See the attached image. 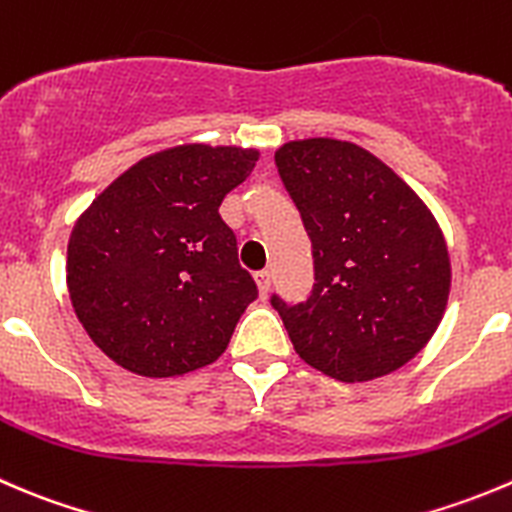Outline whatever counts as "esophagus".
<instances>
[{
    "mask_svg": "<svg viewBox=\"0 0 512 512\" xmlns=\"http://www.w3.org/2000/svg\"><path fill=\"white\" fill-rule=\"evenodd\" d=\"M255 282H257V290H260V297L265 300L267 292H270V272L267 270L255 272Z\"/></svg>",
    "mask_w": 512,
    "mask_h": 512,
    "instance_id": "esophagus-1",
    "label": "esophagus"
}]
</instances>
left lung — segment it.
Masks as SVG:
<instances>
[{"mask_svg": "<svg viewBox=\"0 0 512 512\" xmlns=\"http://www.w3.org/2000/svg\"><path fill=\"white\" fill-rule=\"evenodd\" d=\"M275 165L315 260L305 302L272 295L295 352L340 382L403 367L438 330L450 295L448 245L433 212L352 142H285Z\"/></svg>", "mask_w": 512, "mask_h": 512, "instance_id": "8db88e82", "label": "left lung"}]
</instances>
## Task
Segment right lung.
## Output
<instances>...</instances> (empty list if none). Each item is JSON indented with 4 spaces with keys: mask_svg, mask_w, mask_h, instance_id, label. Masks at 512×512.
<instances>
[{
    "mask_svg": "<svg viewBox=\"0 0 512 512\" xmlns=\"http://www.w3.org/2000/svg\"><path fill=\"white\" fill-rule=\"evenodd\" d=\"M260 152L177 145L122 172L79 215L67 287L94 345L124 370L175 377L215 362L257 285L220 205Z\"/></svg>",
    "mask_w": 512,
    "mask_h": 512,
    "instance_id": "add662e5",
    "label": "right lung"
}]
</instances>
